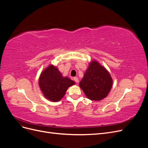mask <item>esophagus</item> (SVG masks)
<instances>
[{
    "instance_id": "1",
    "label": "esophagus",
    "mask_w": 148,
    "mask_h": 148,
    "mask_svg": "<svg viewBox=\"0 0 148 148\" xmlns=\"http://www.w3.org/2000/svg\"><path fill=\"white\" fill-rule=\"evenodd\" d=\"M73 79H74V81H75L76 83H78V82H79V79H78V78L77 77H74V78H73Z\"/></svg>"
}]
</instances>
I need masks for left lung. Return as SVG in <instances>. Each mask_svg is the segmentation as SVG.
Segmentation results:
<instances>
[{
  "instance_id": "8db88e82",
  "label": "left lung",
  "mask_w": 148,
  "mask_h": 148,
  "mask_svg": "<svg viewBox=\"0 0 148 148\" xmlns=\"http://www.w3.org/2000/svg\"><path fill=\"white\" fill-rule=\"evenodd\" d=\"M112 83L111 76L105 67L96 60H92L79 85L89 99L101 101L108 95Z\"/></svg>"
}]
</instances>
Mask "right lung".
<instances>
[{"label":"right lung","instance_id":"1","mask_svg":"<svg viewBox=\"0 0 148 148\" xmlns=\"http://www.w3.org/2000/svg\"><path fill=\"white\" fill-rule=\"evenodd\" d=\"M75 84L69 78L64 77L59 69L53 65L44 69L39 78V86L44 97L52 102L59 101L68 88Z\"/></svg>","mask_w":148,"mask_h":148}]
</instances>
